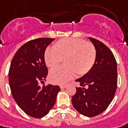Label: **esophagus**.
<instances>
[{
  "label": "esophagus",
  "instance_id": "1",
  "mask_svg": "<svg viewBox=\"0 0 128 128\" xmlns=\"http://www.w3.org/2000/svg\"><path fill=\"white\" fill-rule=\"evenodd\" d=\"M66 87V85H60V88H61L62 90V89H64Z\"/></svg>",
  "mask_w": 128,
  "mask_h": 128
}]
</instances>
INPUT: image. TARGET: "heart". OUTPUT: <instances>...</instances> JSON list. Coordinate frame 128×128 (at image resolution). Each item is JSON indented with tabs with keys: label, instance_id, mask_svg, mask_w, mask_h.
<instances>
[{
	"label": "heart",
	"instance_id": "heart-1",
	"mask_svg": "<svg viewBox=\"0 0 128 128\" xmlns=\"http://www.w3.org/2000/svg\"><path fill=\"white\" fill-rule=\"evenodd\" d=\"M96 52L90 42L82 39L64 38L47 48L44 60L47 67L54 68L64 60L65 66L52 70L50 80L54 84H65L78 76H84L90 71L96 61Z\"/></svg>",
	"mask_w": 128,
	"mask_h": 128
}]
</instances>
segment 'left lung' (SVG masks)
<instances>
[{
    "label": "left lung",
    "mask_w": 128,
    "mask_h": 128,
    "mask_svg": "<svg viewBox=\"0 0 128 128\" xmlns=\"http://www.w3.org/2000/svg\"><path fill=\"white\" fill-rule=\"evenodd\" d=\"M96 49L95 63L90 71L76 82L79 83L72 98L73 106L86 117L104 112L114 98L117 88V63L114 56L104 43L88 38Z\"/></svg>",
    "instance_id": "1"
}]
</instances>
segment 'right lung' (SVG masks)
Instances as JSON below:
<instances>
[{"instance_id":"obj_1","label":"right lung","mask_w":128,"mask_h":128,"mask_svg":"<svg viewBox=\"0 0 128 128\" xmlns=\"http://www.w3.org/2000/svg\"><path fill=\"white\" fill-rule=\"evenodd\" d=\"M54 39L39 38L25 43L17 51L9 70V84L16 104L27 115L41 118L54 106L59 86L48 84L41 88L40 82L46 81L47 67L44 54Z\"/></svg>"}]
</instances>
